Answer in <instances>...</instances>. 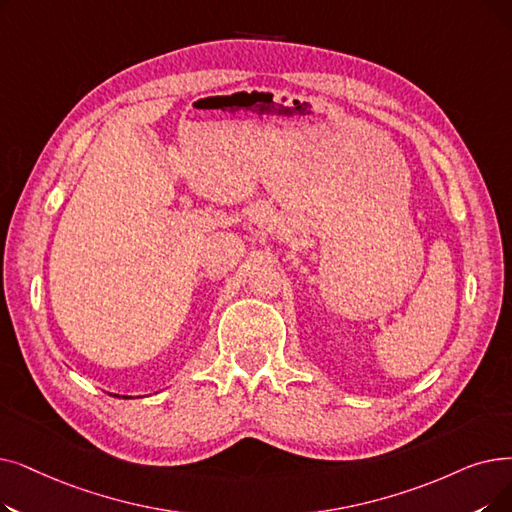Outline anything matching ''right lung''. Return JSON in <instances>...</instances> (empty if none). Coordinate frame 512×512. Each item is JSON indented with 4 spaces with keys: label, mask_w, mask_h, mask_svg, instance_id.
Masks as SVG:
<instances>
[{
    "label": "right lung",
    "mask_w": 512,
    "mask_h": 512,
    "mask_svg": "<svg viewBox=\"0 0 512 512\" xmlns=\"http://www.w3.org/2000/svg\"><path fill=\"white\" fill-rule=\"evenodd\" d=\"M113 397H119V395H113ZM123 397H127V395H123Z\"/></svg>",
    "instance_id": "add662e5"
}]
</instances>
